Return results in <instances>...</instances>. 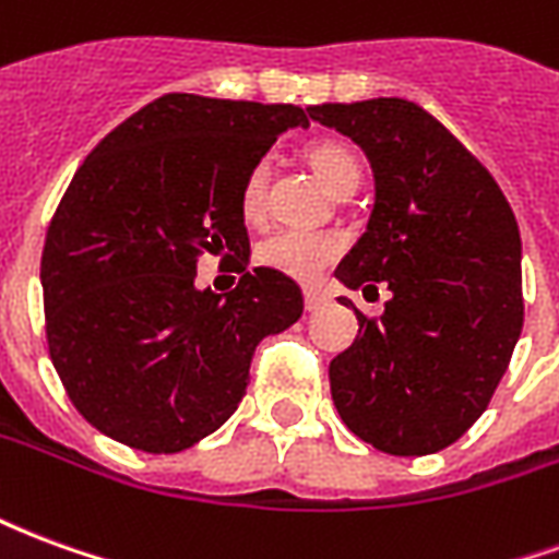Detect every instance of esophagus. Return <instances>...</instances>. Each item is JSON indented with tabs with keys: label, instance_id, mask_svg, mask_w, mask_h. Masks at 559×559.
<instances>
[{
	"label": "esophagus",
	"instance_id": "1",
	"mask_svg": "<svg viewBox=\"0 0 559 559\" xmlns=\"http://www.w3.org/2000/svg\"><path fill=\"white\" fill-rule=\"evenodd\" d=\"M323 302H326V296H323L320 290H305V308H308V311L323 308Z\"/></svg>",
	"mask_w": 559,
	"mask_h": 559
}]
</instances>
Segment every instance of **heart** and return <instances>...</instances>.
Wrapping results in <instances>:
<instances>
[{
  "label": "heart",
  "instance_id": "b5f03b06",
  "mask_svg": "<svg viewBox=\"0 0 559 559\" xmlns=\"http://www.w3.org/2000/svg\"><path fill=\"white\" fill-rule=\"evenodd\" d=\"M308 160L332 194L356 191V185L362 179V167H359L356 155L341 143H314L308 148ZM266 185L269 164L254 160L245 173L242 191H239V206H242L245 221H251V224L263 221V215H266ZM341 251H344V239L338 233L287 227V230L272 233L269 239L260 242L257 260L266 269L287 275V278L311 284L338 260Z\"/></svg>",
  "mask_w": 559,
  "mask_h": 559
}]
</instances>
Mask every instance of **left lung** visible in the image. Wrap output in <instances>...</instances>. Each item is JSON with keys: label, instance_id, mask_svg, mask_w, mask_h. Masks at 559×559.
Here are the masks:
<instances>
[{"label": "left lung", "instance_id": "obj_1", "mask_svg": "<svg viewBox=\"0 0 559 559\" xmlns=\"http://www.w3.org/2000/svg\"><path fill=\"white\" fill-rule=\"evenodd\" d=\"M374 167L368 230L335 269L380 296L359 338L329 365L332 401L359 440L386 455L452 445L491 404L524 326L521 233L473 152L407 98L308 107ZM347 305V299H344Z\"/></svg>", "mask_w": 559, "mask_h": 559}]
</instances>
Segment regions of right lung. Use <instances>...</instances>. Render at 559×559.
I'll list each match as a JSON object with an SVG mask.
<instances>
[{"mask_svg": "<svg viewBox=\"0 0 559 559\" xmlns=\"http://www.w3.org/2000/svg\"><path fill=\"white\" fill-rule=\"evenodd\" d=\"M293 104L170 92L128 116L80 164L41 254L47 350L92 428L152 455L218 431L248 386L260 341L302 317L299 284L248 272L239 191ZM243 272L230 294L197 292L195 263Z\"/></svg>", "mask_w": 559, "mask_h": 559, "instance_id": "obj_1", "label": "right lung"}]
</instances>
